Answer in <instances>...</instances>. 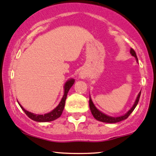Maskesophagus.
Wrapping results in <instances>:
<instances>
[{"label":"esophagus","instance_id":"esophagus-1","mask_svg":"<svg viewBox=\"0 0 156 156\" xmlns=\"http://www.w3.org/2000/svg\"><path fill=\"white\" fill-rule=\"evenodd\" d=\"M85 76H86V74L84 73H80V77L82 78V79H84L85 78Z\"/></svg>","mask_w":156,"mask_h":156}]
</instances>
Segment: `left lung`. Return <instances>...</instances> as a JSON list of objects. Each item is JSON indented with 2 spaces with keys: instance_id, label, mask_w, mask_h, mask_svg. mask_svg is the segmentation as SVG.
<instances>
[{
  "instance_id": "1",
  "label": "left lung",
  "mask_w": 156,
  "mask_h": 156,
  "mask_svg": "<svg viewBox=\"0 0 156 156\" xmlns=\"http://www.w3.org/2000/svg\"><path fill=\"white\" fill-rule=\"evenodd\" d=\"M130 53H131L132 56H134V57L136 58L137 62H138V57H137V56H136V53H135V51H134V50L132 49V48H131V49H130ZM140 93H141V91H140L138 93V97H137L136 100H135V103H134V104H133V105H132V108H130V109L129 110V111L127 112L125 114V115H121V116H119V117L108 116V115H105V114L103 113V112H100V110H98V108H96V106H95L94 104V103H93V102H92V100H91V97H90V98H89V107H90V109H91L92 115H93L94 118L96 119V120H99V121L103 122V123H118V122L122 121V120H126V119L129 116L130 114H131L132 112L134 111V109H135V108L136 105H138V101H139V99H140Z\"/></svg>"
}]
</instances>
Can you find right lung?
<instances>
[{
    "label": "right lung",
    "mask_w": 156,
    "mask_h": 156,
    "mask_svg": "<svg viewBox=\"0 0 156 156\" xmlns=\"http://www.w3.org/2000/svg\"><path fill=\"white\" fill-rule=\"evenodd\" d=\"M74 79H70L68 81L65 83L64 85V95H63L61 101L58 103V105L53 110H52L51 112H50L49 113L44 114V115H36V114L32 113V112H30L27 111L26 109H24L22 107V105L19 104L20 107L21 108V109L23 110L25 112L27 115L30 118L32 119L34 121L37 122H50L53 121V120H56L59 118L61 116L63 110H64L65 108V100H66L67 95H68V91H69L70 88H71L72 85L74 84Z\"/></svg>",
    "instance_id": "1"
}]
</instances>
